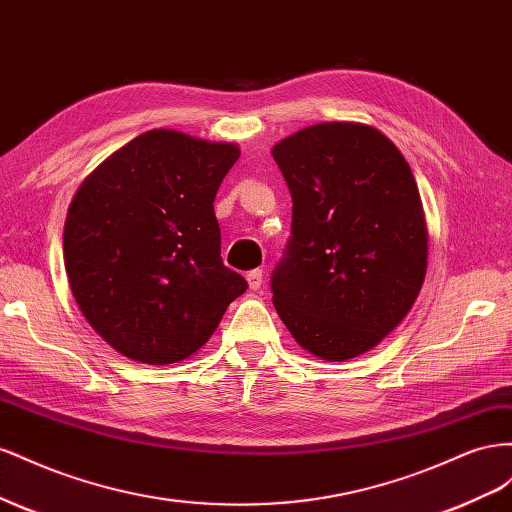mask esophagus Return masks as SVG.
<instances>
[{
    "label": "esophagus",
    "instance_id": "obj_1",
    "mask_svg": "<svg viewBox=\"0 0 512 512\" xmlns=\"http://www.w3.org/2000/svg\"><path fill=\"white\" fill-rule=\"evenodd\" d=\"M246 281H248V287L257 291L261 287V283H264V274H261V270H251L246 274Z\"/></svg>",
    "mask_w": 512,
    "mask_h": 512
}]
</instances>
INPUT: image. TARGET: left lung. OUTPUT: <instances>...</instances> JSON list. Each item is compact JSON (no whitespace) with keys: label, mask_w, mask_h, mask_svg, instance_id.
I'll use <instances>...</instances> for the list:
<instances>
[{"label":"left lung","mask_w":512,"mask_h":512,"mask_svg":"<svg viewBox=\"0 0 512 512\" xmlns=\"http://www.w3.org/2000/svg\"><path fill=\"white\" fill-rule=\"evenodd\" d=\"M272 156L294 201L274 309L309 354L356 358L401 324L425 283L429 233L414 173L360 122L306 126Z\"/></svg>","instance_id":"1"}]
</instances>
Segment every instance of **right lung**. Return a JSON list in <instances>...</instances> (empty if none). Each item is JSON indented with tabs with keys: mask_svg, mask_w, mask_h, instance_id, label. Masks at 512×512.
<instances>
[{
	"mask_svg": "<svg viewBox=\"0 0 512 512\" xmlns=\"http://www.w3.org/2000/svg\"><path fill=\"white\" fill-rule=\"evenodd\" d=\"M238 143L154 128L107 156L68 206L64 264L98 337L143 364L193 356L246 291L223 266L214 197Z\"/></svg>",
	"mask_w": 512,
	"mask_h": 512,
	"instance_id": "right-lung-1",
	"label": "right lung"
}]
</instances>
